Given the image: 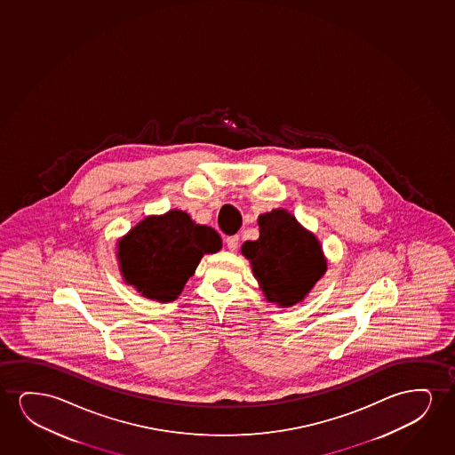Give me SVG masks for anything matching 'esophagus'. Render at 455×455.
<instances>
[{
  "label": "esophagus",
  "instance_id": "obj_1",
  "mask_svg": "<svg viewBox=\"0 0 455 455\" xmlns=\"http://www.w3.org/2000/svg\"><path fill=\"white\" fill-rule=\"evenodd\" d=\"M237 245H239V236H237V235L227 237V247H228V249L235 251V250L237 249Z\"/></svg>",
  "mask_w": 455,
  "mask_h": 455
}]
</instances>
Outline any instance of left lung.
Here are the masks:
<instances>
[{"label": "left lung", "mask_w": 455, "mask_h": 455, "mask_svg": "<svg viewBox=\"0 0 455 455\" xmlns=\"http://www.w3.org/2000/svg\"><path fill=\"white\" fill-rule=\"evenodd\" d=\"M259 239L247 241L243 255L270 303L293 306L305 299L326 270L322 247L309 231L284 210L258 219Z\"/></svg>", "instance_id": "left-lung-1"}]
</instances>
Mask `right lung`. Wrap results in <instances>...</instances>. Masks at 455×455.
I'll list each match as a JSON object with an SVG mask.
<instances>
[{"instance_id":"add662e5","label":"right lung","mask_w":455,"mask_h":455,"mask_svg":"<svg viewBox=\"0 0 455 455\" xmlns=\"http://www.w3.org/2000/svg\"><path fill=\"white\" fill-rule=\"evenodd\" d=\"M222 241L206 225H196L185 212L150 216L118 243L125 283L162 303L180 295L205 253H216Z\"/></svg>"}]
</instances>
